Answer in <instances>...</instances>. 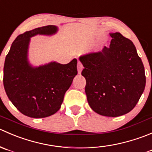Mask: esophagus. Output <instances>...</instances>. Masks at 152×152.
<instances>
[{
  "label": "esophagus",
  "instance_id": "34e87169",
  "mask_svg": "<svg viewBox=\"0 0 152 152\" xmlns=\"http://www.w3.org/2000/svg\"><path fill=\"white\" fill-rule=\"evenodd\" d=\"M82 69H83V66H82V64H81L80 62H78V63H77V71H78V74H80L81 71H82Z\"/></svg>",
  "mask_w": 152,
  "mask_h": 152
}]
</instances>
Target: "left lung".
Returning <instances> with one entry per match:
<instances>
[{
	"instance_id": "1",
	"label": "left lung",
	"mask_w": 152,
	"mask_h": 152,
	"mask_svg": "<svg viewBox=\"0 0 152 152\" xmlns=\"http://www.w3.org/2000/svg\"><path fill=\"white\" fill-rule=\"evenodd\" d=\"M110 46L79 58L86 80L87 100L94 112L106 117L129 113L145 86V69L134 43L120 32L110 33Z\"/></svg>"
}]
</instances>
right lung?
Here are the masks:
<instances>
[{
  "label": "right lung",
  "mask_w": 152,
  "mask_h": 152,
  "mask_svg": "<svg viewBox=\"0 0 152 152\" xmlns=\"http://www.w3.org/2000/svg\"><path fill=\"white\" fill-rule=\"evenodd\" d=\"M58 26L49 25L26 31L15 38L5 59L4 86L12 104L26 116L43 118L56 113L77 74V59L67 64L55 61L33 66L28 59L31 37L52 35Z\"/></svg>",
  "instance_id": "add662e5"
}]
</instances>
